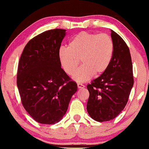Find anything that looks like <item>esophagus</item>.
I'll return each instance as SVG.
<instances>
[{
    "label": "esophagus",
    "mask_w": 149,
    "mask_h": 149,
    "mask_svg": "<svg viewBox=\"0 0 149 149\" xmlns=\"http://www.w3.org/2000/svg\"><path fill=\"white\" fill-rule=\"evenodd\" d=\"M78 85V89H83V88H85V85L80 84V83H78V85Z\"/></svg>",
    "instance_id": "obj_1"
}]
</instances>
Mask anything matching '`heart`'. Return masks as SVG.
I'll return each instance as SVG.
<instances>
[{"instance_id": "obj_1", "label": "heart", "mask_w": 149, "mask_h": 149, "mask_svg": "<svg viewBox=\"0 0 149 149\" xmlns=\"http://www.w3.org/2000/svg\"><path fill=\"white\" fill-rule=\"evenodd\" d=\"M114 53V44L107 34L81 32L70 40L68 47H61L58 57L62 69L72 76L81 63L73 79L77 83H84L95 75L100 76L110 66Z\"/></svg>"}]
</instances>
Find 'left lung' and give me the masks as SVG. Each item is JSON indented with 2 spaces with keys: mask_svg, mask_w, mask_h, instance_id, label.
I'll return each mask as SVG.
<instances>
[{
  "mask_svg": "<svg viewBox=\"0 0 149 149\" xmlns=\"http://www.w3.org/2000/svg\"><path fill=\"white\" fill-rule=\"evenodd\" d=\"M114 53L110 66L87 88V111L92 119L105 122L114 119L124 109L134 85L129 47L118 33L111 30Z\"/></svg>",
  "mask_w": 149,
  "mask_h": 149,
  "instance_id": "left-lung-1",
  "label": "left lung"
}]
</instances>
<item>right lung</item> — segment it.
<instances>
[{"mask_svg":"<svg viewBox=\"0 0 149 149\" xmlns=\"http://www.w3.org/2000/svg\"><path fill=\"white\" fill-rule=\"evenodd\" d=\"M65 29L49 30L32 38L19 61L17 84L25 110L39 123L59 122L78 90L58 57Z\"/></svg>","mask_w":149,"mask_h":149,"instance_id":"add662e5","label":"right lung"}]
</instances>
